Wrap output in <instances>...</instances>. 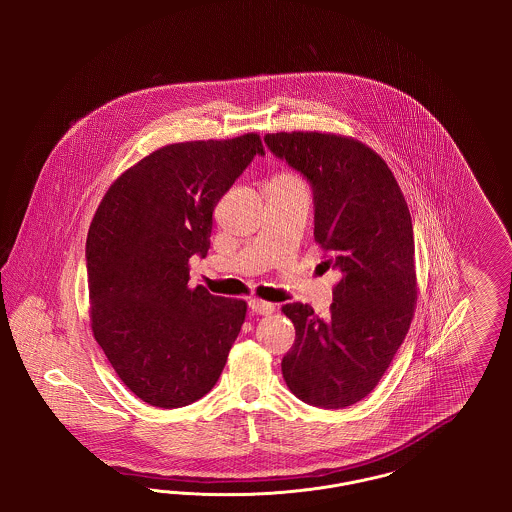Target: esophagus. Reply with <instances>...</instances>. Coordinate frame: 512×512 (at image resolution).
I'll use <instances>...</instances> for the list:
<instances>
[{"mask_svg":"<svg viewBox=\"0 0 512 512\" xmlns=\"http://www.w3.org/2000/svg\"><path fill=\"white\" fill-rule=\"evenodd\" d=\"M247 307H249V311H251L253 315H270V313L274 311V305H272V303L261 301V299H249Z\"/></svg>","mask_w":512,"mask_h":512,"instance_id":"34e87169","label":"esophagus"}]
</instances>
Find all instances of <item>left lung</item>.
Returning a JSON list of instances; mask_svg holds the SVG:
<instances>
[{
    "label": "left lung",
    "instance_id": "8db88e82",
    "mask_svg": "<svg viewBox=\"0 0 512 512\" xmlns=\"http://www.w3.org/2000/svg\"><path fill=\"white\" fill-rule=\"evenodd\" d=\"M272 155L313 190L315 240L341 274L330 317L288 303L295 343L282 359L293 395L343 409L376 388L405 340L416 303L411 213L386 161L357 140L318 132L267 134Z\"/></svg>",
    "mask_w": 512,
    "mask_h": 512
}]
</instances>
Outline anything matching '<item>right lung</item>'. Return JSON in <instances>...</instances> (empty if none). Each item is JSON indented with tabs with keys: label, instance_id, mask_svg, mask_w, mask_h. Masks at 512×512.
I'll use <instances>...</instances> for the list:
<instances>
[{
	"label": "right lung",
	"instance_id": "1",
	"mask_svg": "<svg viewBox=\"0 0 512 512\" xmlns=\"http://www.w3.org/2000/svg\"><path fill=\"white\" fill-rule=\"evenodd\" d=\"M261 138L161 147L122 174L86 240L92 330L126 388L161 409L213 390L245 301L188 288V261L211 247L213 211Z\"/></svg>",
	"mask_w": 512,
	"mask_h": 512
}]
</instances>
